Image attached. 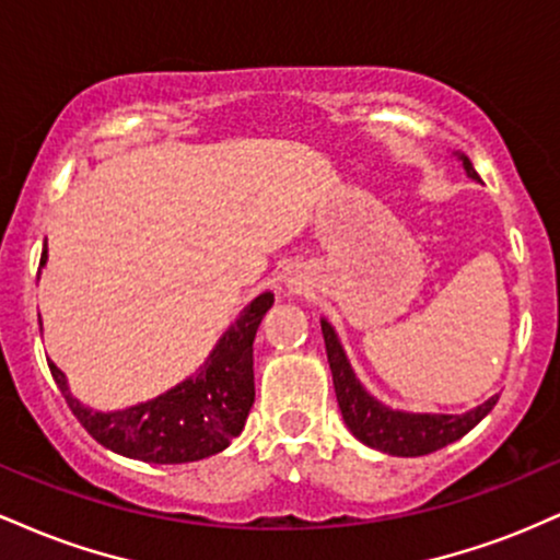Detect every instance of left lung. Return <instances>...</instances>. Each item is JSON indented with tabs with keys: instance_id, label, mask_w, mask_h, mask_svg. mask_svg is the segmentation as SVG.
<instances>
[{
	"instance_id": "left-lung-1",
	"label": "left lung",
	"mask_w": 560,
	"mask_h": 560,
	"mask_svg": "<svg viewBox=\"0 0 560 560\" xmlns=\"http://www.w3.org/2000/svg\"><path fill=\"white\" fill-rule=\"evenodd\" d=\"M464 168L471 178H479L474 171L471 160L464 158ZM320 331H324L326 355H329L334 392H337L339 410L350 432L363 442V445L382 450V453L400 455V458H416V455H429L434 450L450 445V442L460 440V436L471 432L477 423L485 419L494 408L498 397H490L477 410L464 416H410L395 413V410L384 408L361 387L355 374H352L350 363H347L342 347L337 342V334L326 320H320Z\"/></svg>"
}]
</instances>
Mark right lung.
Returning a JSON list of instances; mask_svg holds the SVG:
<instances>
[{
    "instance_id": "obj_1",
    "label": "right lung",
    "mask_w": 560,
    "mask_h": 560,
    "mask_svg": "<svg viewBox=\"0 0 560 560\" xmlns=\"http://www.w3.org/2000/svg\"><path fill=\"white\" fill-rule=\"evenodd\" d=\"M44 260L47 249L42 253V266ZM271 305V292L255 298L244 307L240 320L223 334L210 361L195 378H186L176 389L133 408L94 413L70 397L66 376L55 363H49V371L66 395L68 408L100 445L147 464L202 460L226 450L244 429L255 402V331Z\"/></svg>"
}]
</instances>
